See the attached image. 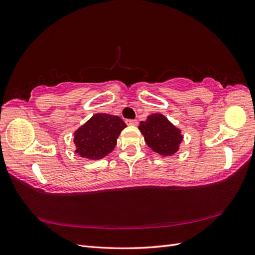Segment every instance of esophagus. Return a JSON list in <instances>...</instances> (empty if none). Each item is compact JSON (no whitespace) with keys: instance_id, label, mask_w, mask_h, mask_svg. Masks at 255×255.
Masks as SVG:
<instances>
[{"instance_id":"1","label":"esophagus","mask_w":255,"mask_h":255,"mask_svg":"<svg viewBox=\"0 0 255 255\" xmlns=\"http://www.w3.org/2000/svg\"><path fill=\"white\" fill-rule=\"evenodd\" d=\"M126 123L128 126H137V120H133V119H127Z\"/></svg>"}]
</instances>
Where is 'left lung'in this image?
Segmentation results:
<instances>
[{
    "label": "left lung",
    "mask_w": 255,
    "mask_h": 255,
    "mask_svg": "<svg viewBox=\"0 0 255 255\" xmlns=\"http://www.w3.org/2000/svg\"><path fill=\"white\" fill-rule=\"evenodd\" d=\"M148 146L160 155L171 156L179 150L183 140L181 129L174 127L164 115L152 114L145 121H141L139 128Z\"/></svg>",
    "instance_id": "left-lung-1"
}]
</instances>
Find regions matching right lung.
I'll return each mask as SVG.
<instances>
[{
  "label": "right lung",
  "mask_w": 255,
  "mask_h": 255,
  "mask_svg": "<svg viewBox=\"0 0 255 255\" xmlns=\"http://www.w3.org/2000/svg\"><path fill=\"white\" fill-rule=\"evenodd\" d=\"M127 125L118 116L96 114L74 132L75 153L88 159H100L110 154L117 144Z\"/></svg>",
  "instance_id": "add662e5"
}]
</instances>
